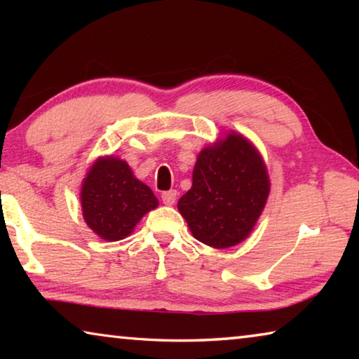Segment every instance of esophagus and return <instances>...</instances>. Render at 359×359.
Instances as JSON below:
<instances>
[{"label": "esophagus", "mask_w": 359, "mask_h": 359, "mask_svg": "<svg viewBox=\"0 0 359 359\" xmlns=\"http://www.w3.org/2000/svg\"><path fill=\"white\" fill-rule=\"evenodd\" d=\"M161 199L166 205H172L175 203V199H177V191H175V190L165 191L161 194Z\"/></svg>", "instance_id": "esophagus-1"}]
</instances>
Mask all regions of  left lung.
Returning <instances> with one entry per match:
<instances>
[{
  "mask_svg": "<svg viewBox=\"0 0 359 359\" xmlns=\"http://www.w3.org/2000/svg\"><path fill=\"white\" fill-rule=\"evenodd\" d=\"M271 191L266 163L245 136L229 131L199 151L193 184L177 209L194 239L228 248L248 238Z\"/></svg>",
  "mask_w": 359,
  "mask_h": 359,
  "instance_id": "8db88e82",
  "label": "left lung"
}]
</instances>
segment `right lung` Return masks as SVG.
Here are the masks:
<instances>
[{"mask_svg": "<svg viewBox=\"0 0 359 359\" xmlns=\"http://www.w3.org/2000/svg\"><path fill=\"white\" fill-rule=\"evenodd\" d=\"M82 215L87 226L107 242L125 239L147 212L158 208V199L135 177L118 156L96 158L82 180Z\"/></svg>", "mask_w": 359, "mask_h": 359, "instance_id": "1", "label": "right lung"}]
</instances>
